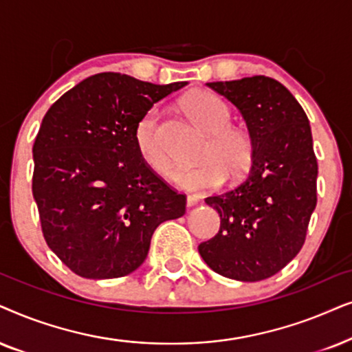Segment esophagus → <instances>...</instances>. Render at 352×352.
<instances>
[{"label": "esophagus", "mask_w": 352, "mask_h": 352, "mask_svg": "<svg viewBox=\"0 0 352 352\" xmlns=\"http://www.w3.org/2000/svg\"><path fill=\"white\" fill-rule=\"evenodd\" d=\"M198 203H199L198 196H195V195L186 196V206H188V208H191V206H196Z\"/></svg>", "instance_id": "esophagus-1"}]
</instances>
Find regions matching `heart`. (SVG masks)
<instances>
[{"label": "heart", "instance_id": "1", "mask_svg": "<svg viewBox=\"0 0 352 352\" xmlns=\"http://www.w3.org/2000/svg\"><path fill=\"white\" fill-rule=\"evenodd\" d=\"M184 107L191 119L210 135L204 153L209 159L177 168L172 175L177 186L186 191L212 190L223 184L228 170L233 175H241L250 168L252 142L243 130L230 127L232 112L227 102L209 91H193L185 96ZM135 144L140 156L153 170L168 172L170 156L161 137L157 109L148 111L140 119L135 129Z\"/></svg>", "mask_w": 352, "mask_h": 352}]
</instances>
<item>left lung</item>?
I'll return each mask as SVG.
<instances>
[{"instance_id": "8db88e82", "label": "left lung", "mask_w": 352, "mask_h": 352, "mask_svg": "<svg viewBox=\"0 0 352 352\" xmlns=\"http://www.w3.org/2000/svg\"><path fill=\"white\" fill-rule=\"evenodd\" d=\"M240 111L252 166L235 188L209 196L220 230L198 251L217 274L259 282L301 251L317 204V159L306 112L282 83L264 75L206 83Z\"/></svg>"}]
</instances>
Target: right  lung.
<instances>
[{
    "mask_svg": "<svg viewBox=\"0 0 352 352\" xmlns=\"http://www.w3.org/2000/svg\"><path fill=\"white\" fill-rule=\"evenodd\" d=\"M185 85L101 72L45 114L32 149V191L50 250L74 274L91 280L132 274L159 225L185 214V196L159 179L135 144L140 119Z\"/></svg>",
    "mask_w": 352,
    "mask_h": 352,
    "instance_id": "1",
    "label": "right lung"
}]
</instances>
